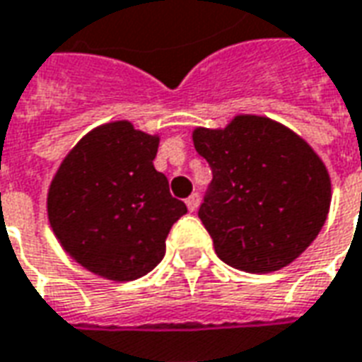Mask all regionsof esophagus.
<instances>
[{"mask_svg": "<svg viewBox=\"0 0 362 362\" xmlns=\"http://www.w3.org/2000/svg\"><path fill=\"white\" fill-rule=\"evenodd\" d=\"M186 206H188L189 211H196V209H198V206H199V194H198V192H194V194H192V196L186 199Z\"/></svg>", "mask_w": 362, "mask_h": 362, "instance_id": "esophagus-1", "label": "esophagus"}]
</instances>
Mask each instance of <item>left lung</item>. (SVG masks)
Listing matches in <instances>:
<instances>
[{"mask_svg":"<svg viewBox=\"0 0 362 362\" xmlns=\"http://www.w3.org/2000/svg\"><path fill=\"white\" fill-rule=\"evenodd\" d=\"M194 146L214 176L198 217L219 259L272 272L310 247L329 211L331 182L304 139L267 117L239 115L225 129H196Z\"/></svg>","mask_w":362,"mask_h":362,"instance_id":"left-lung-1","label":"left lung"}]
</instances>
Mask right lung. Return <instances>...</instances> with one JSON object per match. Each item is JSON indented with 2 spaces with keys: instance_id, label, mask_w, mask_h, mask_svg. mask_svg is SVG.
<instances>
[{
  "instance_id": "add662e5",
  "label": "right lung",
  "mask_w": 362,
  "mask_h": 362,
  "mask_svg": "<svg viewBox=\"0 0 362 362\" xmlns=\"http://www.w3.org/2000/svg\"><path fill=\"white\" fill-rule=\"evenodd\" d=\"M158 137L115 121L93 129L50 184L49 221L64 251L93 274L135 280L155 269L188 207L155 170Z\"/></svg>"
}]
</instances>
